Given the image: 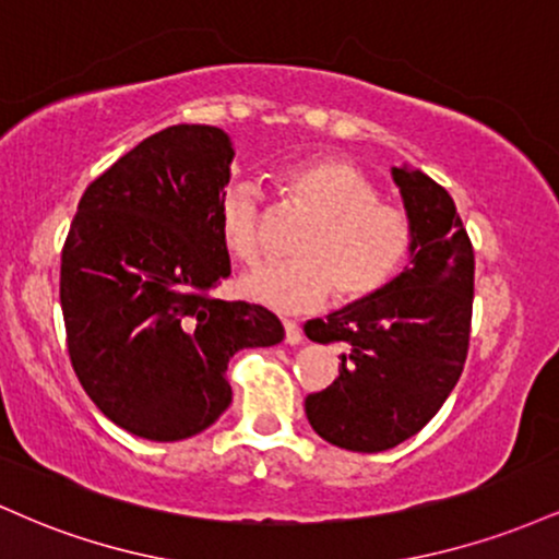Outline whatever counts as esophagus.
I'll list each match as a JSON object with an SVG mask.
<instances>
[{"label": "esophagus", "instance_id": "obj_1", "mask_svg": "<svg viewBox=\"0 0 559 559\" xmlns=\"http://www.w3.org/2000/svg\"><path fill=\"white\" fill-rule=\"evenodd\" d=\"M284 331H286V338L284 342L286 344H301V338H305V333H301V329L297 323H294V320H284Z\"/></svg>", "mask_w": 559, "mask_h": 559}]
</instances>
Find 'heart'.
I'll return each instance as SVG.
<instances>
[{"label":"heart","instance_id":"b5f03b06","mask_svg":"<svg viewBox=\"0 0 559 559\" xmlns=\"http://www.w3.org/2000/svg\"><path fill=\"white\" fill-rule=\"evenodd\" d=\"M286 204L310 217L294 247L299 260L262 262L243 273L241 292L275 312H305L338 301H360L400 273L413 243V226L400 207L378 202V189L355 165L318 157L281 173ZM215 228L236 260L260 254V207L247 186H228L217 199Z\"/></svg>","mask_w":559,"mask_h":559}]
</instances>
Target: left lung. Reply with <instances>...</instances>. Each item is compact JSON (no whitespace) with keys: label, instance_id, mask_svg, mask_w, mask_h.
<instances>
[{"label":"left lung","instance_id":"8db88e82","mask_svg":"<svg viewBox=\"0 0 559 559\" xmlns=\"http://www.w3.org/2000/svg\"><path fill=\"white\" fill-rule=\"evenodd\" d=\"M413 226L407 265L381 292L307 320V338L342 344L336 381L307 394L312 431L349 452L415 436L463 376L473 312V247L454 199L426 173L391 168Z\"/></svg>","mask_w":559,"mask_h":559}]
</instances>
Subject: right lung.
Wrapping results in <instances>:
<instances>
[{
    "instance_id": "right-lung-1",
    "label": "right lung",
    "mask_w": 559,
    "mask_h": 559,
    "mask_svg": "<svg viewBox=\"0 0 559 559\" xmlns=\"http://www.w3.org/2000/svg\"><path fill=\"white\" fill-rule=\"evenodd\" d=\"M234 155L215 126L144 139L83 191L62 249L75 376L105 418L141 439L202 433L234 396L230 357L284 342L271 310L213 297L230 275L215 210Z\"/></svg>"
}]
</instances>
